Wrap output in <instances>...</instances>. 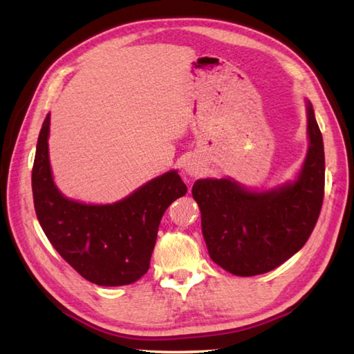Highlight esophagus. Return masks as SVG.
I'll list each match as a JSON object with an SVG mask.
<instances>
[{
  "instance_id": "obj_1",
  "label": "esophagus",
  "mask_w": 354,
  "mask_h": 354,
  "mask_svg": "<svg viewBox=\"0 0 354 354\" xmlns=\"http://www.w3.org/2000/svg\"><path fill=\"white\" fill-rule=\"evenodd\" d=\"M184 171H185V175L196 178V176L202 175L204 167H202V162L199 160H196V158H189V160L184 162Z\"/></svg>"
}]
</instances>
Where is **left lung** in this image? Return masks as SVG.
Wrapping results in <instances>:
<instances>
[{
    "mask_svg": "<svg viewBox=\"0 0 354 354\" xmlns=\"http://www.w3.org/2000/svg\"><path fill=\"white\" fill-rule=\"evenodd\" d=\"M306 158L292 181L251 189L231 176L198 179L192 194L201 209L209 257L239 277L269 272L298 252L312 234L324 198V142L306 99Z\"/></svg>",
    "mask_w": 354,
    "mask_h": 354,
    "instance_id": "1",
    "label": "left lung"
}]
</instances>
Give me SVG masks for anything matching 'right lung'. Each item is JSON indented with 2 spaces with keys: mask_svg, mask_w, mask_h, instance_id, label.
I'll list each match as a JSON object with an SVG mask.
<instances>
[{
  "mask_svg": "<svg viewBox=\"0 0 354 354\" xmlns=\"http://www.w3.org/2000/svg\"><path fill=\"white\" fill-rule=\"evenodd\" d=\"M50 114L36 145L32 171L37 221L62 259L99 286H124L147 272L161 217L187 185L178 170L150 179L112 204H85L66 198L53 178Z\"/></svg>",
  "mask_w": 354,
  "mask_h": 354,
  "instance_id": "add662e5",
  "label": "right lung"
}]
</instances>
